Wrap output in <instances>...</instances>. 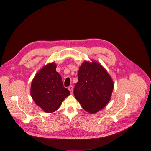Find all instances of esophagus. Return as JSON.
<instances>
[{
    "label": "esophagus",
    "instance_id": "1",
    "mask_svg": "<svg viewBox=\"0 0 151 151\" xmlns=\"http://www.w3.org/2000/svg\"><path fill=\"white\" fill-rule=\"evenodd\" d=\"M68 89L69 90V91L71 92V93H73V86L72 85H70L68 87Z\"/></svg>",
    "mask_w": 151,
    "mask_h": 151
}]
</instances>
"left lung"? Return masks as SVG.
Returning <instances> with one entry per match:
<instances>
[{
    "mask_svg": "<svg viewBox=\"0 0 151 151\" xmlns=\"http://www.w3.org/2000/svg\"><path fill=\"white\" fill-rule=\"evenodd\" d=\"M113 88L112 78L101 65L85 62L78 72L74 95L86 111L94 114L109 102Z\"/></svg>",
    "mask_w": 151,
    "mask_h": 151,
    "instance_id": "left-lung-1",
    "label": "left lung"
}]
</instances>
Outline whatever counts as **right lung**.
<instances>
[{
    "label": "right lung",
    "instance_id": "add662e5",
    "mask_svg": "<svg viewBox=\"0 0 151 151\" xmlns=\"http://www.w3.org/2000/svg\"><path fill=\"white\" fill-rule=\"evenodd\" d=\"M55 69L54 63L44 66L34 77L31 86L33 100L48 113L55 111L70 94L69 91L64 87L62 77Z\"/></svg>",
    "mask_w": 151,
    "mask_h": 151
}]
</instances>
